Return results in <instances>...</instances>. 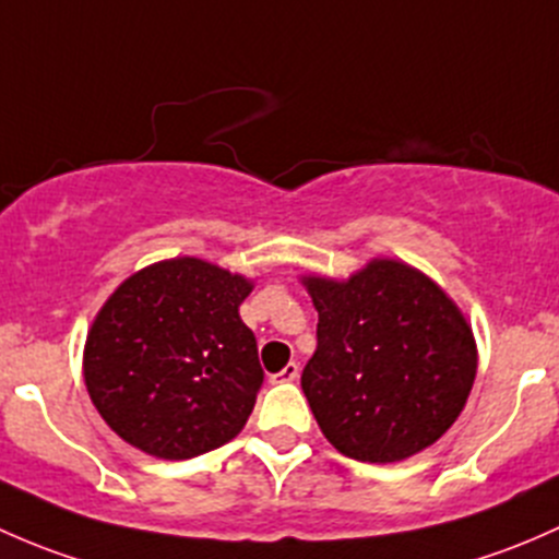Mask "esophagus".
Listing matches in <instances>:
<instances>
[{
	"instance_id": "1",
	"label": "esophagus",
	"mask_w": 559,
	"mask_h": 559,
	"mask_svg": "<svg viewBox=\"0 0 559 559\" xmlns=\"http://www.w3.org/2000/svg\"><path fill=\"white\" fill-rule=\"evenodd\" d=\"M296 377H298V364H287L280 373H274L272 382L274 384H285V382H293Z\"/></svg>"
}]
</instances>
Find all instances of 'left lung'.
I'll return each mask as SVG.
<instances>
[{
    "instance_id": "1",
    "label": "left lung",
    "mask_w": 559,
    "mask_h": 559,
    "mask_svg": "<svg viewBox=\"0 0 559 559\" xmlns=\"http://www.w3.org/2000/svg\"><path fill=\"white\" fill-rule=\"evenodd\" d=\"M301 285L320 318L301 388L322 436L364 463H399L436 444L479 366L463 309L399 258H371L347 280L304 274Z\"/></svg>"
}]
</instances>
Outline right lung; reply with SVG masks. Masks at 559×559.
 <instances>
[{
    "label": "right lung",
    "mask_w": 559,
    "mask_h": 559,
    "mask_svg": "<svg viewBox=\"0 0 559 559\" xmlns=\"http://www.w3.org/2000/svg\"><path fill=\"white\" fill-rule=\"evenodd\" d=\"M252 287L193 255L115 287L88 328L83 379L126 444L188 460L237 439L263 384L255 336L239 318Z\"/></svg>",
    "instance_id": "add662e5"
}]
</instances>
